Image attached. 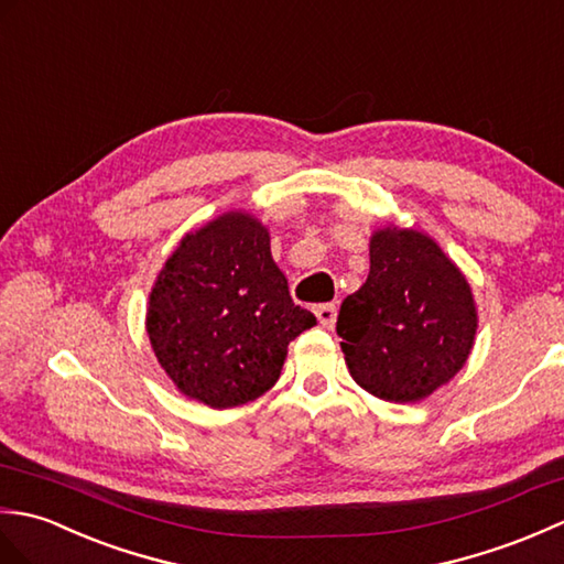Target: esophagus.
Instances as JSON below:
<instances>
[{"label": "esophagus", "mask_w": 564, "mask_h": 564, "mask_svg": "<svg viewBox=\"0 0 564 564\" xmlns=\"http://www.w3.org/2000/svg\"><path fill=\"white\" fill-rule=\"evenodd\" d=\"M316 318L323 328H333L337 318V306L335 304H321L316 306Z\"/></svg>", "instance_id": "obj_1"}]
</instances>
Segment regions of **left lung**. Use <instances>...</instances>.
Listing matches in <instances>:
<instances>
[{"label":"left lung","mask_w":564,"mask_h":564,"mask_svg":"<svg viewBox=\"0 0 564 564\" xmlns=\"http://www.w3.org/2000/svg\"><path fill=\"white\" fill-rule=\"evenodd\" d=\"M369 278L349 294L335 330L352 379L391 403H417L466 365L478 314L470 286L430 236H371Z\"/></svg>","instance_id":"obj_1"}]
</instances>
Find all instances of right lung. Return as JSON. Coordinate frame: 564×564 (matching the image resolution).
Masks as SVG:
<instances>
[{"label": "right lung", "mask_w": 564, "mask_h": 564, "mask_svg": "<svg viewBox=\"0 0 564 564\" xmlns=\"http://www.w3.org/2000/svg\"><path fill=\"white\" fill-rule=\"evenodd\" d=\"M270 256V236L231 212L185 236L149 296L147 333L185 395L236 408L274 386L286 345L314 328Z\"/></svg>", "instance_id": "right-lung-1"}]
</instances>
